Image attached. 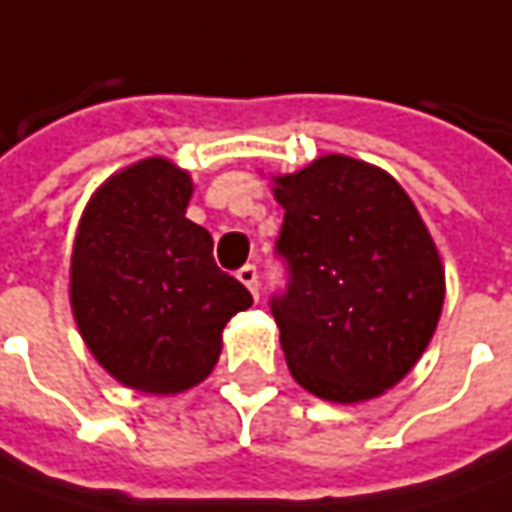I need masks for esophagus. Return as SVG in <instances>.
<instances>
[{"label": "esophagus", "mask_w": 512, "mask_h": 512, "mask_svg": "<svg viewBox=\"0 0 512 512\" xmlns=\"http://www.w3.org/2000/svg\"><path fill=\"white\" fill-rule=\"evenodd\" d=\"M238 280H241V283L246 285V288H249V291H252V294L257 297V269L252 266V263H246V266H241V269H238Z\"/></svg>", "instance_id": "1"}]
</instances>
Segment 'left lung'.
<instances>
[{
  "instance_id": "left-lung-1",
  "label": "left lung",
  "mask_w": 512,
  "mask_h": 512,
  "mask_svg": "<svg viewBox=\"0 0 512 512\" xmlns=\"http://www.w3.org/2000/svg\"><path fill=\"white\" fill-rule=\"evenodd\" d=\"M283 227L271 294L291 375L325 401L395 387L443 311V266L415 204L384 170L330 154L274 179Z\"/></svg>"
}]
</instances>
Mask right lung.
Instances as JSON below:
<instances>
[{"label": "right lung", "mask_w": 512, "mask_h": 512, "mask_svg": "<svg viewBox=\"0 0 512 512\" xmlns=\"http://www.w3.org/2000/svg\"><path fill=\"white\" fill-rule=\"evenodd\" d=\"M190 176L145 159L103 184L72 249V314L125 387L182 392L221 356V330L252 294L215 266L212 235L184 218Z\"/></svg>", "instance_id": "right-lung-1"}]
</instances>
